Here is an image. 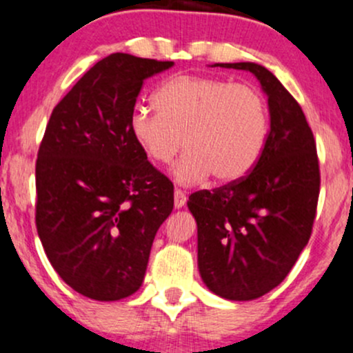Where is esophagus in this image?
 <instances>
[{
  "label": "esophagus",
  "mask_w": 353,
  "mask_h": 353,
  "mask_svg": "<svg viewBox=\"0 0 353 353\" xmlns=\"http://www.w3.org/2000/svg\"><path fill=\"white\" fill-rule=\"evenodd\" d=\"M173 196H175V208H181L185 203H187V193H185L183 190H180V188H175Z\"/></svg>",
  "instance_id": "1"
}]
</instances>
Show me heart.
I'll return each instance as SVG.
<instances>
[{"label":"heart","mask_w":353,"mask_h":353,"mask_svg":"<svg viewBox=\"0 0 353 353\" xmlns=\"http://www.w3.org/2000/svg\"><path fill=\"white\" fill-rule=\"evenodd\" d=\"M158 112L136 109L130 134L148 160L173 166L178 183L214 176L219 183L241 180L259 161L269 134V111L257 87L200 75H175L153 96Z\"/></svg>","instance_id":"1"}]
</instances>
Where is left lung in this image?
Masks as SVG:
<instances>
[{"mask_svg":"<svg viewBox=\"0 0 353 353\" xmlns=\"http://www.w3.org/2000/svg\"><path fill=\"white\" fill-rule=\"evenodd\" d=\"M212 67L251 72L268 96L271 128L252 172L192 193L187 203L196 221L202 281L217 296L251 301L274 290L308 244L320 193L316 145L299 104L266 67Z\"/></svg>","mask_w":353,"mask_h":353,"instance_id":"left-lung-1","label":"left lung"}]
</instances>
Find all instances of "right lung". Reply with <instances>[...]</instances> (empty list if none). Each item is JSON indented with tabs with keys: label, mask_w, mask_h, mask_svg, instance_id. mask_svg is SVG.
Here are the masks:
<instances>
[{
	"label": "right lung",
	"mask_w": 353,
	"mask_h": 353,
	"mask_svg": "<svg viewBox=\"0 0 353 353\" xmlns=\"http://www.w3.org/2000/svg\"><path fill=\"white\" fill-rule=\"evenodd\" d=\"M173 62L111 54L52 111L37 160V230L74 291L117 301L139 290L173 210V183L130 134L143 82Z\"/></svg>",
	"instance_id": "add662e5"
}]
</instances>
